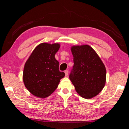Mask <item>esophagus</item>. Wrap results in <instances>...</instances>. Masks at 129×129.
<instances>
[{"instance_id": "34e87169", "label": "esophagus", "mask_w": 129, "mask_h": 129, "mask_svg": "<svg viewBox=\"0 0 129 129\" xmlns=\"http://www.w3.org/2000/svg\"><path fill=\"white\" fill-rule=\"evenodd\" d=\"M65 76H68V71H65Z\"/></svg>"}]
</instances>
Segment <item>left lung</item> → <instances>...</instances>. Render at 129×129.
I'll list each match as a JSON object with an SVG mask.
<instances>
[{"mask_svg":"<svg viewBox=\"0 0 129 129\" xmlns=\"http://www.w3.org/2000/svg\"><path fill=\"white\" fill-rule=\"evenodd\" d=\"M74 65L69 78L81 97L90 99L101 92L106 83L105 65L89 45L71 47Z\"/></svg>","mask_w":129,"mask_h":129,"instance_id":"obj_1","label":"left lung"}]
</instances>
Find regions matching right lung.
Here are the masks:
<instances>
[{"instance_id": "1", "label": "right lung", "mask_w": 129, "mask_h": 129, "mask_svg": "<svg viewBox=\"0 0 129 129\" xmlns=\"http://www.w3.org/2000/svg\"><path fill=\"white\" fill-rule=\"evenodd\" d=\"M60 44L43 43L34 49L24 68L23 79L25 88L36 97L46 98L57 88L65 76L59 71V62L54 56Z\"/></svg>"}]
</instances>
